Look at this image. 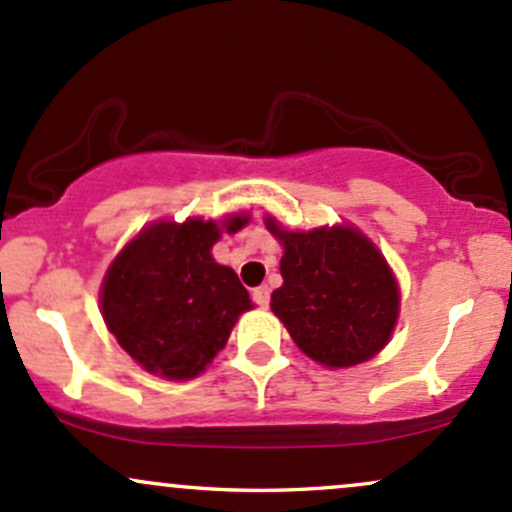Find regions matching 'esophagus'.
Returning <instances> with one entry per match:
<instances>
[{
    "label": "esophagus",
    "mask_w": 512,
    "mask_h": 512,
    "mask_svg": "<svg viewBox=\"0 0 512 512\" xmlns=\"http://www.w3.org/2000/svg\"><path fill=\"white\" fill-rule=\"evenodd\" d=\"M254 302L256 305L266 307L268 302H271V288H268V285H258V288H254Z\"/></svg>",
    "instance_id": "esophagus-1"
}]
</instances>
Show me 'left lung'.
<instances>
[{
  "mask_svg": "<svg viewBox=\"0 0 512 512\" xmlns=\"http://www.w3.org/2000/svg\"><path fill=\"white\" fill-rule=\"evenodd\" d=\"M266 229L283 246L271 307L302 354L329 368L356 366L388 344L398 322L400 290L376 244L354 227L312 232Z\"/></svg>",
  "mask_w": 512,
  "mask_h": 512,
  "instance_id": "left-lung-1",
  "label": "left lung"
}]
</instances>
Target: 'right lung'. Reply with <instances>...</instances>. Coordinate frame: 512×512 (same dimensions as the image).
<instances>
[{
    "instance_id": "obj_1",
    "label": "right lung",
    "mask_w": 512,
    "mask_h": 512,
    "mask_svg": "<svg viewBox=\"0 0 512 512\" xmlns=\"http://www.w3.org/2000/svg\"><path fill=\"white\" fill-rule=\"evenodd\" d=\"M249 222H156L129 241L100 290L102 317L131 359L148 373L185 381L205 371L227 344L251 298L239 276L212 258L214 241Z\"/></svg>"
}]
</instances>
